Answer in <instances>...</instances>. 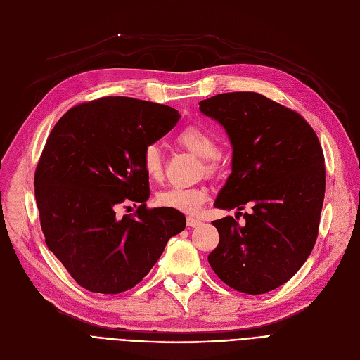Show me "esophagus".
<instances>
[{
	"label": "esophagus",
	"mask_w": 360,
	"mask_h": 360,
	"mask_svg": "<svg viewBox=\"0 0 360 360\" xmlns=\"http://www.w3.org/2000/svg\"><path fill=\"white\" fill-rule=\"evenodd\" d=\"M186 223H188V226H190V228H195V226L201 224V220H198V219H195V217H188V219H186Z\"/></svg>",
	"instance_id": "1"
}]
</instances>
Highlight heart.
Masks as SVG:
<instances>
[{
	"instance_id": "heart-1",
	"label": "heart",
	"mask_w": 360,
	"mask_h": 360,
	"mask_svg": "<svg viewBox=\"0 0 360 360\" xmlns=\"http://www.w3.org/2000/svg\"><path fill=\"white\" fill-rule=\"evenodd\" d=\"M176 144L193 151L194 155L202 159V167L207 175L217 172L220 166L219 141L210 129L201 125H188L182 128L176 137ZM141 163L146 175L160 181L163 176V159L162 151L156 144H147L143 150ZM209 198V190L205 186H172L160 191L156 197V202L166 209H174L186 214H195Z\"/></svg>"
}]
</instances>
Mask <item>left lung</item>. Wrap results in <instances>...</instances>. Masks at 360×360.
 Segmentation results:
<instances>
[{"label": "left lung", "instance_id": "1", "mask_svg": "<svg viewBox=\"0 0 360 360\" xmlns=\"http://www.w3.org/2000/svg\"><path fill=\"white\" fill-rule=\"evenodd\" d=\"M200 110L224 127L233 147L232 174L214 207L238 209L245 219L213 221L220 240L209 262L232 289L267 293L296 274L315 245L326 194L323 148L304 117L255 91L216 94ZM247 203L253 212L242 214Z\"/></svg>", "mask_w": 360, "mask_h": 360}]
</instances>
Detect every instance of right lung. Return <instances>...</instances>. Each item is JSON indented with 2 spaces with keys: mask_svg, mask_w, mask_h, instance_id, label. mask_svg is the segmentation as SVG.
<instances>
[{
  "mask_svg": "<svg viewBox=\"0 0 360 360\" xmlns=\"http://www.w3.org/2000/svg\"><path fill=\"white\" fill-rule=\"evenodd\" d=\"M174 108L124 96L72 106L55 124L34 170V197L49 251L79 285L115 295L134 288L167 240L185 229L174 209H148L141 156L179 121ZM138 210L121 219L117 205Z\"/></svg>",
  "mask_w": 360,
  "mask_h": 360,
  "instance_id": "obj_1",
  "label": "right lung"
}]
</instances>
